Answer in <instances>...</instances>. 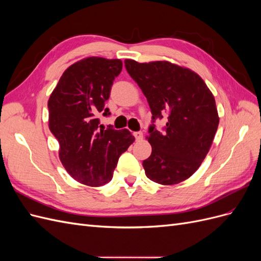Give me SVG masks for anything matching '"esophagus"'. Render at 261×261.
<instances>
[{"mask_svg":"<svg viewBox=\"0 0 261 261\" xmlns=\"http://www.w3.org/2000/svg\"><path fill=\"white\" fill-rule=\"evenodd\" d=\"M134 136H135L136 140H141V139H143V137H144L143 133H141V132H135V133H134Z\"/></svg>","mask_w":261,"mask_h":261,"instance_id":"34e87169","label":"esophagus"}]
</instances>
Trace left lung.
<instances>
[{
  "label": "left lung",
  "instance_id": "1",
  "mask_svg": "<svg viewBox=\"0 0 261 261\" xmlns=\"http://www.w3.org/2000/svg\"><path fill=\"white\" fill-rule=\"evenodd\" d=\"M124 63L146 96L152 120L168 115L163 132L149 128L152 152L143 162L146 175L161 185L178 184L198 170L215 139L220 120L215 97L187 67L169 61Z\"/></svg>",
  "mask_w": 261,
  "mask_h": 261
}]
</instances>
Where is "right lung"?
Returning a JSON list of instances; mask_svg holds the SVG:
<instances>
[{
    "instance_id": "add662e5",
    "label": "right lung",
    "mask_w": 261,
    "mask_h": 261,
    "mask_svg": "<svg viewBox=\"0 0 261 261\" xmlns=\"http://www.w3.org/2000/svg\"><path fill=\"white\" fill-rule=\"evenodd\" d=\"M122 67L118 59L85 58L65 69L48 101L49 128L59 141L60 160L87 186L109 183L118 158L135 140L126 128H99L98 116L110 114L105 102Z\"/></svg>"
}]
</instances>
